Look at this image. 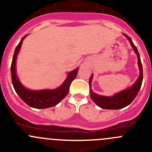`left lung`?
<instances>
[{
    "instance_id": "obj_1",
    "label": "left lung",
    "mask_w": 152,
    "mask_h": 152,
    "mask_svg": "<svg viewBox=\"0 0 152 152\" xmlns=\"http://www.w3.org/2000/svg\"><path fill=\"white\" fill-rule=\"evenodd\" d=\"M127 39H129L131 45L133 48L135 52L136 53L138 56V64H139V69H140V76L138 78L137 81L134 83L133 86L131 88H128L126 90L121 91V92L118 93L114 96L112 97H106V96H102V95H98L95 93L93 92L91 90H90V96H91V99L98 106L100 107H102L103 109H110V110H118V109L124 108L125 107L128 106L131 102L135 99L136 95H138L139 90L142 86V83L143 79V72H142V62H141L140 56H139V51L137 50V48L135 46V45L132 42V39L129 38V36L126 34H124ZM91 79H92V75L90 76L89 79V86H91Z\"/></svg>"
}]
</instances>
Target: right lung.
<instances>
[{"mask_svg": "<svg viewBox=\"0 0 152 152\" xmlns=\"http://www.w3.org/2000/svg\"><path fill=\"white\" fill-rule=\"evenodd\" d=\"M23 37L18 45L15 49L14 54L13 57V61L11 64V79L13 88L20 97L23 102L28 106L35 107V108H47L57 105L67 95L69 91V86L73 79L76 78L79 69H76L70 72L67 78L65 80L62 86L57 89L54 90H41V91H30L23 87V85L19 81L18 78L16 75V56L20 51L22 42L24 38Z\"/></svg>", "mask_w": 152, "mask_h": 152, "instance_id": "add662e5", "label": "right lung"}]
</instances>
